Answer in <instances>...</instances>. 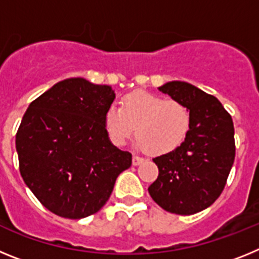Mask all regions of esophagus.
<instances>
[{"label":"esophagus","instance_id":"34e87169","mask_svg":"<svg viewBox=\"0 0 259 259\" xmlns=\"http://www.w3.org/2000/svg\"><path fill=\"white\" fill-rule=\"evenodd\" d=\"M143 162H144L143 157H139V155H134V158H132V164H134V166H139V164L143 163Z\"/></svg>","mask_w":259,"mask_h":259}]
</instances>
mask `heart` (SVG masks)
<instances>
[{
	"instance_id": "obj_1",
	"label": "heart",
	"mask_w": 259,
	"mask_h": 259,
	"mask_svg": "<svg viewBox=\"0 0 259 259\" xmlns=\"http://www.w3.org/2000/svg\"><path fill=\"white\" fill-rule=\"evenodd\" d=\"M120 104L122 107L110 105L104 115L105 130L114 145H125L136 128L139 146L150 154L162 155L182 145L188 135L191 111L183 102L135 91Z\"/></svg>"
}]
</instances>
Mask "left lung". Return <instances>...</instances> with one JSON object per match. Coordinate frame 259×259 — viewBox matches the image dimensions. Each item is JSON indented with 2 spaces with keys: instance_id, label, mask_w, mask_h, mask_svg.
<instances>
[{
  "instance_id": "left-lung-1",
  "label": "left lung",
  "mask_w": 259,
  "mask_h": 259,
  "mask_svg": "<svg viewBox=\"0 0 259 259\" xmlns=\"http://www.w3.org/2000/svg\"><path fill=\"white\" fill-rule=\"evenodd\" d=\"M162 93L191 111V128L175 150L153 159L158 178L148 191L166 211L192 215L221 196L235 161V130L217 97L185 81H168Z\"/></svg>"
}]
</instances>
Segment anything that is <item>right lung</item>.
Returning a JSON list of instances; mask_svg holds the SVG:
<instances>
[{
	"mask_svg": "<svg viewBox=\"0 0 259 259\" xmlns=\"http://www.w3.org/2000/svg\"><path fill=\"white\" fill-rule=\"evenodd\" d=\"M115 100L110 85L70 77L29 104L18 128L23 180L48 210L81 219L104 206L132 154L111 144L104 115Z\"/></svg>",
	"mask_w": 259,
	"mask_h": 259,
	"instance_id": "right-lung-1",
	"label": "right lung"
}]
</instances>
